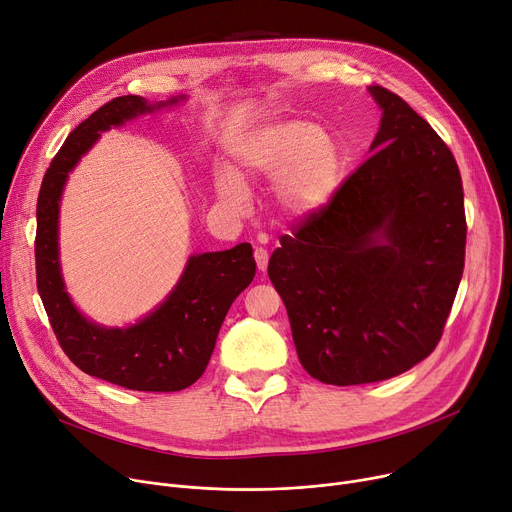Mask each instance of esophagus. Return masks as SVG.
<instances>
[{
	"mask_svg": "<svg viewBox=\"0 0 512 512\" xmlns=\"http://www.w3.org/2000/svg\"><path fill=\"white\" fill-rule=\"evenodd\" d=\"M253 255H255V261H257V269L265 271L267 269V261H269V253L263 247H255Z\"/></svg>",
	"mask_w": 512,
	"mask_h": 512,
	"instance_id": "obj_1",
	"label": "esophagus"
}]
</instances>
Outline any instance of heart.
Masks as SVG:
<instances>
[{
	"mask_svg": "<svg viewBox=\"0 0 512 512\" xmlns=\"http://www.w3.org/2000/svg\"><path fill=\"white\" fill-rule=\"evenodd\" d=\"M241 173L273 177V196L284 214L304 220L331 202L341 183V155L333 138L308 122L269 124L239 147ZM218 194L241 202L243 181L237 173H220Z\"/></svg>",
	"mask_w": 512,
	"mask_h": 512,
	"instance_id": "obj_1",
	"label": "heart"
}]
</instances>
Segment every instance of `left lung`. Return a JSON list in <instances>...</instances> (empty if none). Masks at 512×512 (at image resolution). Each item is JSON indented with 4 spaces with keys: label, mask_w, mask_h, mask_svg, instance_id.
<instances>
[{
    "label": "left lung",
    "mask_w": 512,
    "mask_h": 512,
    "mask_svg": "<svg viewBox=\"0 0 512 512\" xmlns=\"http://www.w3.org/2000/svg\"><path fill=\"white\" fill-rule=\"evenodd\" d=\"M371 155L320 212L280 237L267 273L302 367L322 384H371L429 357L466 261L453 153L394 91L371 85Z\"/></svg>",
    "instance_id": "left-lung-1"
}]
</instances>
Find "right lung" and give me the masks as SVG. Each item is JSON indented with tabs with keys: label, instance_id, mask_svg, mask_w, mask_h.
Instances as JSON below:
<instances>
[{
	"label": "right lung",
	"instance_id": "obj_1",
	"mask_svg": "<svg viewBox=\"0 0 512 512\" xmlns=\"http://www.w3.org/2000/svg\"><path fill=\"white\" fill-rule=\"evenodd\" d=\"M155 108L141 96H120L67 136L44 173L36 202V286L61 349L81 371L128 390L177 392L204 374L230 304L253 282L257 265L251 245L194 255L169 298L128 329H104L77 312L65 292L57 247L67 173L102 130Z\"/></svg>",
	"mask_w": 512,
	"mask_h": 512
}]
</instances>
